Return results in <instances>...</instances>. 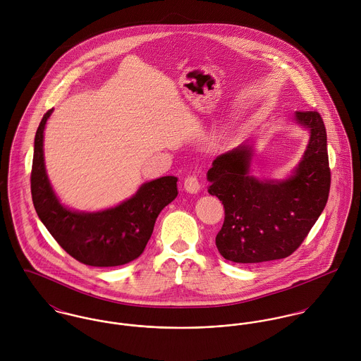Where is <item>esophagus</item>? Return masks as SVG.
Returning <instances> with one entry per match:
<instances>
[{"mask_svg": "<svg viewBox=\"0 0 361 361\" xmlns=\"http://www.w3.org/2000/svg\"><path fill=\"white\" fill-rule=\"evenodd\" d=\"M183 185H185L186 192H189V193H197V192L200 190V182H199V179H197L196 175H189V176L185 179Z\"/></svg>", "mask_w": 361, "mask_h": 361, "instance_id": "34e87169", "label": "esophagus"}]
</instances>
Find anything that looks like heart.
I'll return each mask as SVG.
<instances>
[{"instance_id":"1","label":"heart","mask_w":361,"mask_h":361,"mask_svg":"<svg viewBox=\"0 0 361 361\" xmlns=\"http://www.w3.org/2000/svg\"><path fill=\"white\" fill-rule=\"evenodd\" d=\"M147 154H149V149H145V152H143V157H146Z\"/></svg>"}]
</instances>
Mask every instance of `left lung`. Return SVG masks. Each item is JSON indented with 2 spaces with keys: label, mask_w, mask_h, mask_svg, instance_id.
<instances>
[{
  "label": "left lung",
  "mask_w": 361,
  "mask_h": 361,
  "mask_svg": "<svg viewBox=\"0 0 361 361\" xmlns=\"http://www.w3.org/2000/svg\"><path fill=\"white\" fill-rule=\"evenodd\" d=\"M310 143L293 176L259 182L249 175L250 146L218 155L208 169V193L224 204L225 218L215 245L239 264L279 259L295 253L328 202L331 169L326 130L318 111H298Z\"/></svg>",
  "instance_id": "8db88e82"
}]
</instances>
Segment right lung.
I'll return each instance as SVG.
<instances>
[{
	"instance_id": "add662e5",
	"label": "right lung",
	"mask_w": 361,
	"mask_h": 361,
	"mask_svg": "<svg viewBox=\"0 0 361 361\" xmlns=\"http://www.w3.org/2000/svg\"><path fill=\"white\" fill-rule=\"evenodd\" d=\"M49 109L36 132L30 173L36 212L56 243L82 264L116 267L139 257L152 238L161 209L178 196L176 176L145 183L137 193L115 208L102 212H73L61 206L52 192L43 157V132Z\"/></svg>"
}]
</instances>
